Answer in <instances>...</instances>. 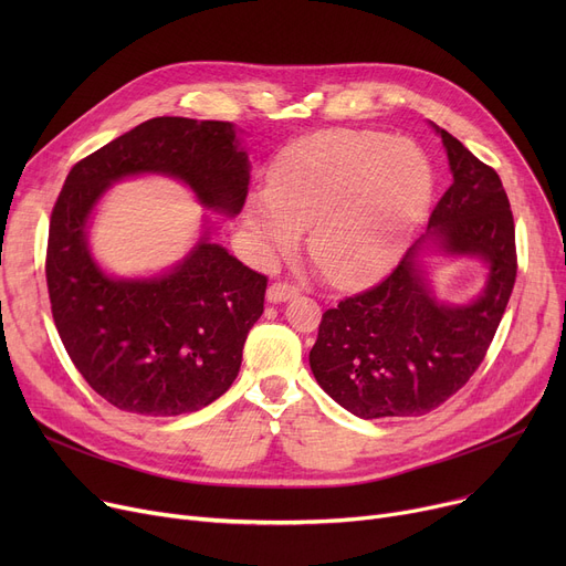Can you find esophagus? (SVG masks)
<instances>
[{
	"instance_id": "obj_1",
	"label": "esophagus",
	"mask_w": 566,
	"mask_h": 566,
	"mask_svg": "<svg viewBox=\"0 0 566 566\" xmlns=\"http://www.w3.org/2000/svg\"><path fill=\"white\" fill-rule=\"evenodd\" d=\"M295 295H298V286H293V284H286V282H273L271 286H268V291H265V298H268V303H286V301H291V298H295Z\"/></svg>"
}]
</instances>
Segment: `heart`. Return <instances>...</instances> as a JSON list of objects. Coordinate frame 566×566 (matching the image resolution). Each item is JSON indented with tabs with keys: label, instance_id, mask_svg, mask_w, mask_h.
<instances>
[{
	"label": "heart",
	"instance_id": "b5f03b06",
	"mask_svg": "<svg viewBox=\"0 0 566 566\" xmlns=\"http://www.w3.org/2000/svg\"><path fill=\"white\" fill-rule=\"evenodd\" d=\"M429 156L376 130H323L291 144L254 195L245 222L261 248L289 254L310 231V256L337 286H358L397 265L433 201Z\"/></svg>",
	"mask_w": 566,
	"mask_h": 566
}]
</instances>
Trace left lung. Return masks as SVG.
<instances>
[{"mask_svg":"<svg viewBox=\"0 0 566 566\" xmlns=\"http://www.w3.org/2000/svg\"><path fill=\"white\" fill-rule=\"evenodd\" d=\"M452 186L427 233L376 286L323 312L310 367L321 388L363 420L418 418L457 395L478 371L516 282L514 216L493 167L433 124ZM478 255L488 284L465 306L432 295L421 254Z\"/></svg>","mask_w":566,"mask_h":566,"instance_id":"8db88e82","label":"left lung"}]
</instances>
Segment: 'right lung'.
I'll use <instances>...</instances> for the list:
<instances>
[{"mask_svg":"<svg viewBox=\"0 0 566 566\" xmlns=\"http://www.w3.org/2000/svg\"><path fill=\"white\" fill-rule=\"evenodd\" d=\"M137 174L171 176L233 218L250 160L229 122L156 116L80 160L52 208L45 277L73 365L118 410L171 418L231 388L268 280L208 241V229L158 277L107 275L88 250V220L112 184Z\"/></svg>","mask_w":566,"mask_h":566,"instance_id":"1","label":"right lung"}]
</instances>
